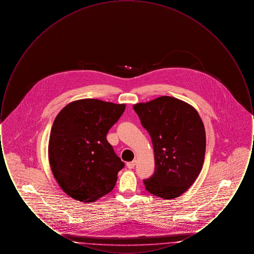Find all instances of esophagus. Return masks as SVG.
I'll return each instance as SVG.
<instances>
[{
    "mask_svg": "<svg viewBox=\"0 0 254 254\" xmlns=\"http://www.w3.org/2000/svg\"><path fill=\"white\" fill-rule=\"evenodd\" d=\"M136 163H137V161H136V160H133L132 162H129V163L127 164V167L128 169H133V168L135 167Z\"/></svg>",
    "mask_w": 254,
    "mask_h": 254,
    "instance_id": "esophagus-1",
    "label": "esophagus"
}]
</instances>
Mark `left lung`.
Instances as JSON below:
<instances>
[{
	"label": "left lung",
	"instance_id": "left-lung-1",
	"mask_svg": "<svg viewBox=\"0 0 254 254\" xmlns=\"http://www.w3.org/2000/svg\"><path fill=\"white\" fill-rule=\"evenodd\" d=\"M149 133L155 172L144 181L145 190L170 200L185 193L200 174L205 153L203 121L193 107L170 96L133 105Z\"/></svg>",
	"mask_w": 254,
	"mask_h": 254
}]
</instances>
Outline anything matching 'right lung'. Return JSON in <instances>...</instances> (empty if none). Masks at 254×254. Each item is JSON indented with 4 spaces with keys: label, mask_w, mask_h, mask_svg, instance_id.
<instances>
[{
    "label": "right lung",
    "mask_w": 254,
    "mask_h": 254,
    "mask_svg": "<svg viewBox=\"0 0 254 254\" xmlns=\"http://www.w3.org/2000/svg\"><path fill=\"white\" fill-rule=\"evenodd\" d=\"M125 109V104L81 99L56 116L49 136V165L63 191L72 199L94 202L113 190L125 165L107 134Z\"/></svg>",
    "instance_id": "right-lung-1"
}]
</instances>
